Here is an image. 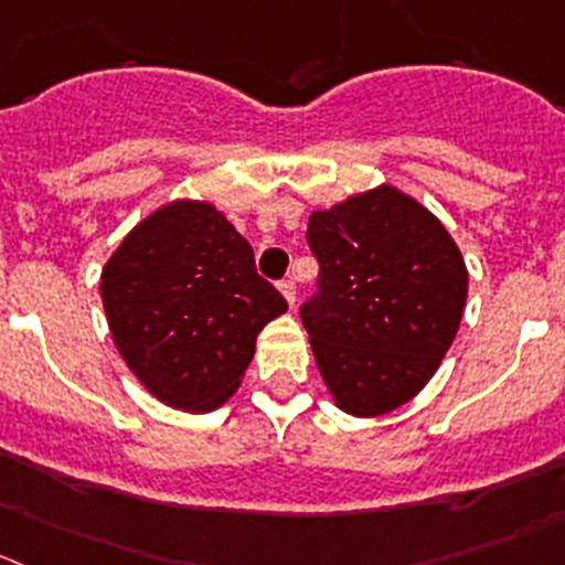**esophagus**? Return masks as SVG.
<instances>
[{
    "instance_id": "34e87169",
    "label": "esophagus",
    "mask_w": 565,
    "mask_h": 565,
    "mask_svg": "<svg viewBox=\"0 0 565 565\" xmlns=\"http://www.w3.org/2000/svg\"><path fill=\"white\" fill-rule=\"evenodd\" d=\"M279 294H282L286 302L294 308V302H297V286H294V279H282V282H279Z\"/></svg>"
}]
</instances>
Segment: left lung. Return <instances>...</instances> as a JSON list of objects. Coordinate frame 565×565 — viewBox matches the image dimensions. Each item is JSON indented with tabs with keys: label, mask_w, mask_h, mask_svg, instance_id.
Returning <instances> with one entry per match:
<instances>
[{
	"label": "left lung",
	"mask_w": 565,
	"mask_h": 565,
	"mask_svg": "<svg viewBox=\"0 0 565 565\" xmlns=\"http://www.w3.org/2000/svg\"><path fill=\"white\" fill-rule=\"evenodd\" d=\"M319 291L299 316L343 413L396 411L438 372L463 319L469 271L447 227L394 185L308 222Z\"/></svg>",
	"instance_id": "1"
}]
</instances>
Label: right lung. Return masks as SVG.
<instances>
[{
	"instance_id": "1",
	"label": "right lung",
	"mask_w": 565,
	"mask_h": 565,
	"mask_svg": "<svg viewBox=\"0 0 565 565\" xmlns=\"http://www.w3.org/2000/svg\"><path fill=\"white\" fill-rule=\"evenodd\" d=\"M113 343L169 407L216 411L235 394L257 332L288 310L244 235L211 202L177 199L127 233L102 268Z\"/></svg>"
}]
</instances>
